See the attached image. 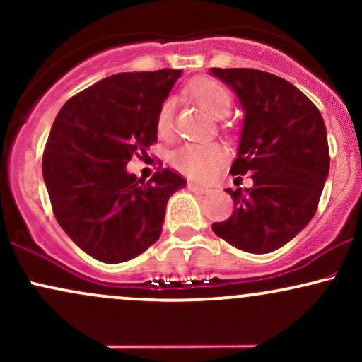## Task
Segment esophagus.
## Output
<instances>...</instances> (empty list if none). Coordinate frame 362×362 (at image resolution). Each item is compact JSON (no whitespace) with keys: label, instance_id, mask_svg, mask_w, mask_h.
Listing matches in <instances>:
<instances>
[{"label":"esophagus","instance_id":"obj_1","mask_svg":"<svg viewBox=\"0 0 362 362\" xmlns=\"http://www.w3.org/2000/svg\"><path fill=\"white\" fill-rule=\"evenodd\" d=\"M189 190H192V192H197V194H206V192H207V187L199 185V184H194V182H190V184H189Z\"/></svg>","mask_w":362,"mask_h":362}]
</instances>
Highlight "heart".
<instances>
[{"mask_svg": "<svg viewBox=\"0 0 362 362\" xmlns=\"http://www.w3.org/2000/svg\"><path fill=\"white\" fill-rule=\"evenodd\" d=\"M190 95L211 117L221 119L231 109L230 91L221 83L211 80V78H201V80L194 81L190 86ZM173 112H175V102L173 98H167L161 103L156 117V127L161 136H167L172 131ZM223 158L224 151L218 144H185L173 153L172 161L185 175L204 180L213 175Z\"/></svg>", "mask_w": 362, "mask_h": 362, "instance_id": "heart-1", "label": "heart"}]
</instances>
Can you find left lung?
<instances>
[{"label": "left lung", "instance_id": "8db88e82", "mask_svg": "<svg viewBox=\"0 0 362 362\" xmlns=\"http://www.w3.org/2000/svg\"><path fill=\"white\" fill-rule=\"evenodd\" d=\"M230 86L243 110L240 144L231 165L235 184L226 189L235 211L213 231L248 253H271L291 242L317 213L328 177L327 129L313 102L276 74L248 68H211Z\"/></svg>", "mask_w": 362, "mask_h": 362}]
</instances>
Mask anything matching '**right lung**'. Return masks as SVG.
<instances>
[{
    "label": "right lung",
    "mask_w": 362,
    "mask_h": 362,
    "mask_svg": "<svg viewBox=\"0 0 362 362\" xmlns=\"http://www.w3.org/2000/svg\"><path fill=\"white\" fill-rule=\"evenodd\" d=\"M182 69L119 73L62 105L42 158L57 223L83 252L120 264L160 238L168 199L187 182L170 168L149 182L129 173L132 155L158 139L156 117Z\"/></svg>",
    "instance_id": "obj_1"
}]
</instances>
